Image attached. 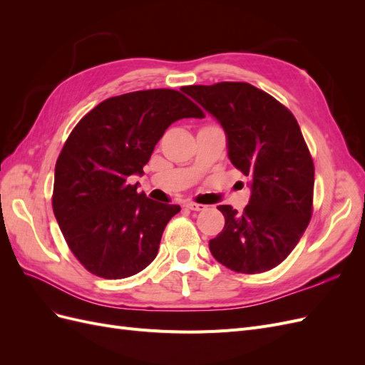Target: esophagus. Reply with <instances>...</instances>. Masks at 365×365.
Returning a JSON list of instances; mask_svg holds the SVG:
<instances>
[{"mask_svg":"<svg viewBox=\"0 0 365 365\" xmlns=\"http://www.w3.org/2000/svg\"><path fill=\"white\" fill-rule=\"evenodd\" d=\"M184 207L189 208V210H193V212H202V210H205V205L196 204V202H192V201H185Z\"/></svg>","mask_w":365,"mask_h":365,"instance_id":"esophagus-1","label":"esophagus"}]
</instances>
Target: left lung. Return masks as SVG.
Returning <instances> with one entry per match:
<instances>
[{
    "instance_id": "8db88e82",
    "label": "left lung",
    "mask_w": 365,
    "mask_h": 365,
    "mask_svg": "<svg viewBox=\"0 0 365 365\" xmlns=\"http://www.w3.org/2000/svg\"><path fill=\"white\" fill-rule=\"evenodd\" d=\"M227 135L228 158L250 178L244 212L219 205L225 217L208 242L231 271L259 274L280 264L312 216L314 161L295 117L272 96L245 82L182 86Z\"/></svg>"
}]
</instances>
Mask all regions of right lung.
<instances>
[{
    "label": "right lung",
    "instance_id": "add662e5",
    "mask_svg": "<svg viewBox=\"0 0 365 365\" xmlns=\"http://www.w3.org/2000/svg\"><path fill=\"white\" fill-rule=\"evenodd\" d=\"M202 118L189 97L146 90L106 98L65 141L54 169L53 212L71 252L97 277L117 280L157 257L163 231L180 205L137 192L164 130L181 118Z\"/></svg>",
    "mask_w": 365,
    "mask_h": 365
}]
</instances>
